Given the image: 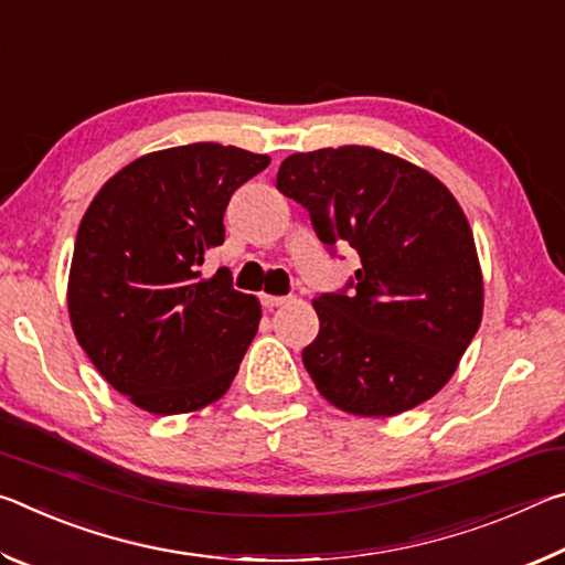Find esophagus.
<instances>
[{
    "label": "esophagus",
    "mask_w": 565,
    "mask_h": 565,
    "mask_svg": "<svg viewBox=\"0 0 565 565\" xmlns=\"http://www.w3.org/2000/svg\"><path fill=\"white\" fill-rule=\"evenodd\" d=\"M286 301H291V296H271V294H262V303L266 309H276V306H284Z\"/></svg>",
    "instance_id": "esophagus-1"
}]
</instances>
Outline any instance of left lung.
Listing matches in <instances>:
<instances>
[{
	"label": "left lung",
	"mask_w": 565,
	"mask_h": 565,
	"mask_svg": "<svg viewBox=\"0 0 565 565\" xmlns=\"http://www.w3.org/2000/svg\"><path fill=\"white\" fill-rule=\"evenodd\" d=\"M276 189L329 248L361 256L347 289L313 301L321 327L301 359L319 394L356 416H396L438 394L483 313L473 234L451 191L356 145L286 157Z\"/></svg>",
	"instance_id": "8db88e82"
}]
</instances>
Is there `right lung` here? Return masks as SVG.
Wrapping results in <instances>:
<instances>
[{
	"label": "right lung",
	"mask_w": 565,
	"mask_h": 565,
	"mask_svg": "<svg viewBox=\"0 0 565 565\" xmlns=\"http://www.w3.org/2000/svg\"><path fill=\"white\" fill-rule=\"evenodd\" d=\"M269 157L212 141L139 157L94 196L70 271L74 337L99 374L157 416L189 414L226 394L262 319L259 299L218 269L234 191Z\"/></svg>",
	"instance_id": "1"
}]
</instances>
